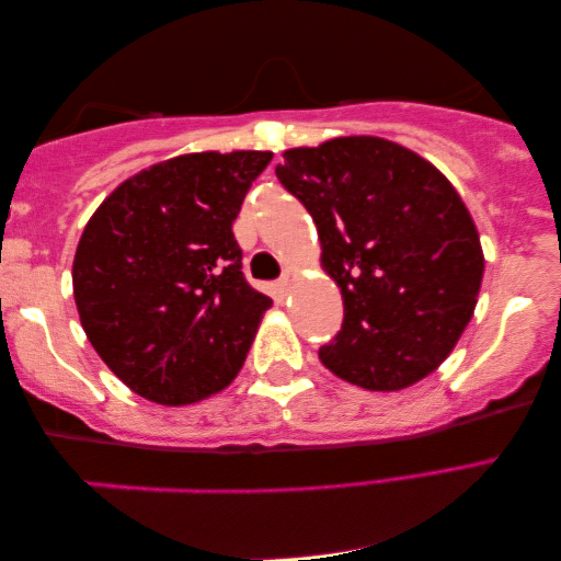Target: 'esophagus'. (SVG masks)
I'll use <instances>...</instances> for the list:
<instances>
[{
  "label": "esophagus",
  "mask_w": 561,
  "mask_h": 561,
  "mask_svg": "<svg viewBox=\"0 0 561 561\" xmlns=\"http://www.w3.org/2000/svg\"><path fill=\"white\" fill-rule=\"evenodd\" d=\"M298 278H300V273L296 268H286V273H283V278L278 283V290L280 293H290L293 286H296Z\"/></svg>",
  "instance_id": "esophagus-1"
}]
</instances>
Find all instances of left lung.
<instances>
[{
    "label": "left lung",
    "mask_w": 561,
    "mask_h": 561,
    "mask_svg": "<svg viewBox=\"0 0 561 561\" xmlns=\"http://www.w3.org/2000/svg\"><path fill=\"white\" fill-rule=\"evenodd\" d=\"M275 176L313 216L320 265L343 296V330L320 363L373 392L435 373L484 275L480 233L445 173L380 136H337L283 151Z\"/></svg>",
    "instance_id": "left-lung-1"
}]
</instances>
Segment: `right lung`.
Segmentation results:
<instances>
[{
  "instance_id": "1",
  "label": "right lung",
  "mask_w": 561,
  "mask_h": 561,
  "mask_svg": "<svg viewBox=\"0 0 561 561\" xmlns=\"http://www.w3.org/2000/svg\"><path fill=\"white\" fill-rule=\"evenodd\" d=\"M271 151L181 153L134 173L73 253L81 328L126 388L194 405L236 380L273 300L248 286L233 220Z\"/></svg>"
}]
</instances>
